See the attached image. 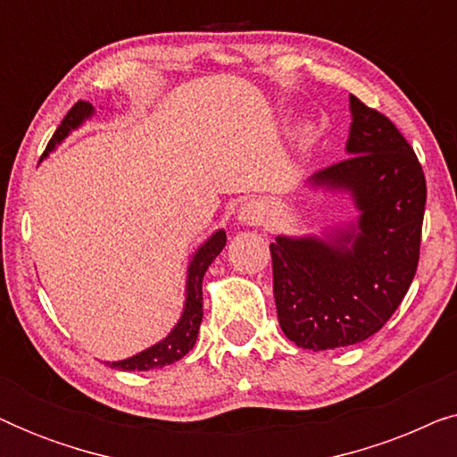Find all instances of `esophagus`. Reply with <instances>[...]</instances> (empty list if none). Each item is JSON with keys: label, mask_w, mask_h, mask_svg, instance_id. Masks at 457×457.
I'll list each match as a JSON object with an SVG mask.
<instances>
[{"label": "esophagus", "mask_w": 457, "mask_h": 457, "mask_svg": "<svg viewBox=\"0 0 457 457\" xmlns=\"http://www.w3.org/2000/svg\"><path fill=\"white\" fill-rule=\"evenodd\" d=\"M268 218V205L264 202H247L239 210V220L243 224H252V227H258V224L266 222Z\"/></svg>", "instance_id": "34e87169"}]
</instances>
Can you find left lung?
<instances>
[{
    "label": "left lung",
    "instance_id": "8db88e82",
    "mask_svg": "<svg viewBox=\"0 0 457 457\" xmlns=\"http://www.w3.org/2000/svg\"><path fill=\"white\" fill-rule=\"evenodd\" d=\"M349 158L310 177L345 189L360 210L355 227L328 241L277 237L270 243L278 324L303 349L366 341L399 308L414 280L427 180L414 149L380 112L349 96Z\"/></svg>",
    "mask_w": 457,
    "mask_h": 457
}]
</instances>
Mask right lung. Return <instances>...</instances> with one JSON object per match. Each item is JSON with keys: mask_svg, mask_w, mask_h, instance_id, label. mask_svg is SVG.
I'll use <instances>...</instances> for the list:
<instances>
[{"mask_svg": "<svg viewBox=\"0 0 457 457\" xmlns=\"http://www.w3.org/2000/svg\"><path fill=\"white\" fill-rule=\"evenodd\" d=\"M93 114V105L89 102H77L68 110L64 120L60 122V127L55 129L52 141L47 143L46 152H52L55 143H60L64 137L71 133L72 129H77L83 124ZM227 245V233L224 230H218L210 237L208 241L204 243L202 247L197 249L195 255H193L189 272H187V302L183 316L177 327L172 328V333L155 343L154 347L145 349V352L133 355V358L120 360V361H108L112 368H118V370H154V368H164L172 361H177L187 355L195 345L199 324H202L204 318V295H202V280L204 274L208 270V266L216 260V255L222 252V247Z\"/></svg>", "mask_w": 457, "mask_h": 457, "instance_id": "add662e5", "label": "right lung"}]
</instances>
